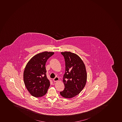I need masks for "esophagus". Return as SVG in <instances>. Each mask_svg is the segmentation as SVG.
<instances>
[{"label":"esophagus","instance_id":"obj_1","mask_svg":"<svg viewBox=\"0 0 122 122\" xmlns=\"http://www.w3.org/2000/svg\"><path fill=\"white\" fill-rule=\"evenodd\" d=\"M59 79L58 77H56L55 78L53 79V81L54 82H57L59 81Z\"/></svg>","mask_w":122,"mask_h":122}]
</instances>
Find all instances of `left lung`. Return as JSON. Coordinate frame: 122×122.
<instances>
[{
	"label": "left lung",
	"mask_w": 122,
	"mask_h": 122,
	"mask_svg": "<svg viewBox=\"0 0 122 122\" xmlns=\"http://www.w3.org/2000/svg\"><path fill=\"white\" fill-rule=\"evenodd\" d=\"M61 53L65 62V72L63 81L65 88L61 92L60 94L64 98L69 99L77 96L85 86L86 70L83 61L77 54L70 51Z\"/></svg>",
	"instance_id": "obj_1"
}]
</instances>
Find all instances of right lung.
<instances>
[{
	"label": "right lung",
	"mask_w": 122,
	"mask_h": 122,
	"mask_svg": "<svg viewBox=\"0 0 122 122\" xmlns=\"http://www.w3.org/2000/svg\"><path fill=\"white\" fill-rule=\"evenodd\" d=\"M53 52L38 53L32 57L26 64L23 72L25 86L32 96L39 97L44 96L50 86V81L46 76L45 65Z\"/></svg>",
	"instance_id": "add662e5"
}]
</instances>
